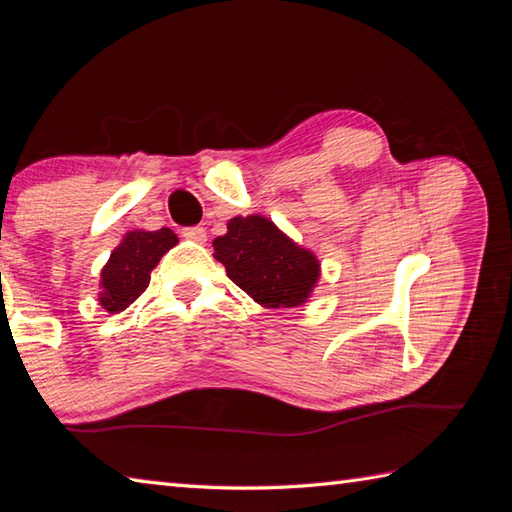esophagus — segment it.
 <instances>
[{
  "mask_svg": "<svg viewBox=\"0 0 512 512\" xmlns=\"http://www.w3.org/2000/svg\"><path fill=\"white\" fill-rule=\"evenodd\" d=\"M182 237L191 239V242L204 244L206 242V228L204 226H187V228H182Z\"/></svg>",
  "mask_w": 512,
  "mask_h": 512,
  "instance_id": "obj_1",
  "label": "esophagus"
}]
</instances>
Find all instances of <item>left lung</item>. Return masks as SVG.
Listing matches in <instances>:
<instances>
[{
	"label": "left lung",
	"mask_w": 512,
	"mask_h": 512,
	"mask_svg": "<svg viewBox=\"0 0 512 512\" xmlns=\"http://www.w3.org/2000/svg\"><path fill=\"white\" fill-rule=\"evenodd\" d=\"M215 259L228 279L268 308H292L308 299L319 279V262L266 217H233L217 237Z\"/></svg>",
	"instance_id": "1"
}]
</instances>
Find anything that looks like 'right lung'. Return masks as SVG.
<instances>
[{"label": "right lung", "instance_id": "obj_1", "mask_svg": "<svg viewBox=\"0 0 512 512\" xmlns=\"http://www.w3.org/2000/svg\"><path fill=\"white\" fill-rule=\"evenodd\" d=\"M176 244L178 237L171 228L127 233L101 273V306L112 314L129 308V303L147 290L151 270L158 266L160 257Z\"/></svg>", "mask_w": 512, "mask_h": 512}]
</instances>
